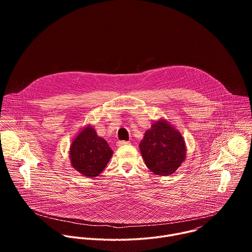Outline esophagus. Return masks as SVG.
Listing matches in <instances>:
<instances>
[{"label": "esophagus", "instance_id": "esophagus-1", "mask_svg": "<svg viewBox=\"0 0 252 252\" xmlns=\"http://www.w3.org/2000/svg\"><path fill=\"white\" fill-rule=\"evenodd\" d=\"M129 145V141H126V140H122V141H118L117 146L118 147H123V146H127Z\"/></svg>", "mask_w": 252, "mask_h": 252}]
</instances>
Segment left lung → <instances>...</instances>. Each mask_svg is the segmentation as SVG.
Here are the masks:
<instances>
[{
  "instance_id": "left-lung-1",
  "label": "left lung",
  "mask_w": 252,
  "mask_h": 252,
  "mask_svg": "<svg viewBox=\"0 0 252 252\" xmlns=\"http://www.w3.org/2000/svg\"><path fill=\"white\" fill-rule=\"evenodd\" d=\"M186 141L169 122L159 119L152 125L139 143L146 165L157 175L172 174L186 160Z\"/></svg>"
}]
</instances>
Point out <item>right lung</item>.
<instances>
[{"instance_id": "right-lung-1", "label": "right lung", "mask_w": 252, "mask_h": 252, "mask_svg": "<svg viewBox=\"0 0 252 252\" xmlns=\"http://www.w3.org/2000/svg\"><path fill=\"white\" fill-rule=\"evenodd\" d=\"M70 165L84 176L96 177L102 172L113 156V151L105 139L96 134L88 125L75 136L69 147Z\"/></svg>"}]
</instances>
